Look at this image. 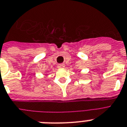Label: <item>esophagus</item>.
Listing matches in <instances>:
<instances>
[{"label": "esophagus", "instance_id": "esophagus-1", "mask_svg": "<svg viewBox=\"0 0 127 127\" xmlns=\"http://www.w3.org/2000/svg\"><path fill=\"white\" fill-rule=\"evenodd\" d=\"M58 68H64V64H60L58 65Z\"/></svg>", "mask_w": 127, "mask_h": 127}]
</instances>
